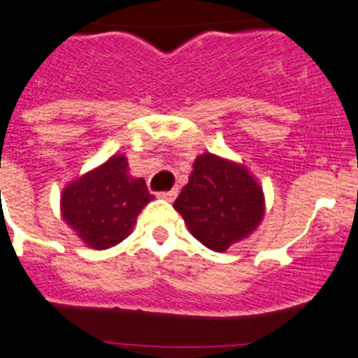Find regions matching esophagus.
<instances>
[{
	"label": "esophagus",
	"mask_w": 358,
	"mask_h": 358,
	"mask_svg": "<svg viewBox=\"0 0 358 358\" xmlns=\"http://www.w3.org/2000/svg\"><path fill=\"white\" fill-rule=\"evenodd\" d=\"M176 194H178V190H166V192H159L157 198L164 199V201H173L176 198Z\"/></svg>",
	"instance_id": "obj_1"
}]
</instances>
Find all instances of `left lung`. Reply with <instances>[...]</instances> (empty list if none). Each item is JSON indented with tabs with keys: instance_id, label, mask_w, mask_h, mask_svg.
Segmentation results:
<instances>
[{
	"instance_id": "1",
	"label": "left lung",
	"mask_w": 358,
	"mask_h": 358,
	"mask_svg": "<svg viewBox=\"0 0 358 358\" xmlns=\"http://www.w3.org/2000/svg\"><path fill=\"white\" fill-rule=\"evenodd\" d=\"M173 206L196 240L222 252L256 231L265 215V196L245 166L203 153Z\"/></svg>"
}]
</instances>
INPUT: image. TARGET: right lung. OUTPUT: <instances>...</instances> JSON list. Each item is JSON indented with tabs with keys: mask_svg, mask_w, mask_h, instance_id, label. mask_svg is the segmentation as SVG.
<instances>
[{
	"mask_svg": "<svg viewBox=\"0 0 358 358\" xmlns=\"http://www.w3.org/2000/svg\"><path fill=\"white\" fill-rule=\"evenodd\" d=\"M153 199L143 178L129 175L125 155H113L62 192V217L92 249H109L132 233L139 212Z\"/></svg>",
	"mask_w": 358,
	"mask_h": 358,
	"instance_id": "right-lung-1",
	"label": "right lung"
}]
</instances>
